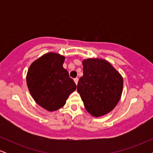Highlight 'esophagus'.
<instances>
[{
	"mask_svg": "<svg viewBox=\"0 0 153 153\" xmlns=\"http://www.w3.org/2000/svg\"><path fill=\"white\" fill-rule=\"evenodd\" d=\"M74 81H75V84H78V78H74Z\"/></svg>",
	"mask_w": 153,
	"mask_h": 153,
	"instance_id": "esophagus-1",
	"label": "esophagus"
}]
</instances>
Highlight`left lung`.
Wrapping results in <instances>:
<instances>
[{
  "label": "left lung",
  "mask_w": 153,
  "mask_h": 153,
  "mask_svg": "<svg viewBox=\"0 0 153 153\" xmlns=\"http://www.w3.org/2000/svg\"><path fill=\"white\" fill-rule=\"evenodd\" d=\"M83 75L77 90L84 106L94 117H101L114 108L120 100L123 78L108 61L91 58L82 61Z\"/></svg>",
  "instance_id": "8db88e82"
}]
</instances>
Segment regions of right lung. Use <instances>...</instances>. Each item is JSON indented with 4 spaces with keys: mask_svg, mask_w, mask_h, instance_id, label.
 <instances>
[{
    "mask_svg": "<svg viewBox=\"0 0 153 153\" xmlns=\"http://www.w3.org/2000/svg\"><path fill=\"white\" fill-rule=\"evenodd\" d=\"M65 57L53 52L44 54L31 63L26 75L29 92L37 104L53 111L65 104L76 85L63 68Z\"/></svg>",
    "mask_w": 153,
    "mask_h": 153,
    "instance_id": "obj_1",
    "label": "right lung"
}]
</instances>
